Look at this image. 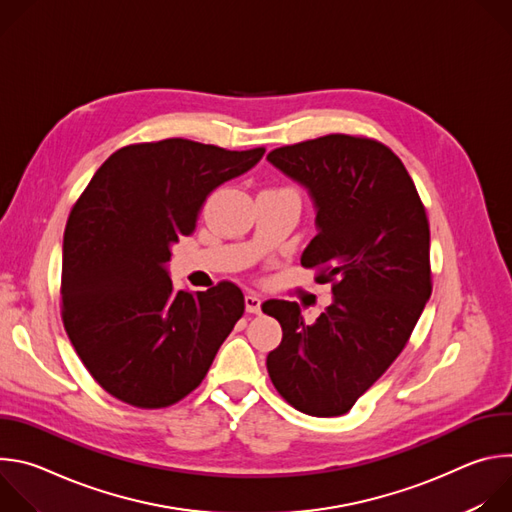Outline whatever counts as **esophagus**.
Returning a JSON list of instances; mask_svg holds the SVG:
<instances>
[{"label":"esophagus","mask_w":512,"mask_h":512,"mask_svg":"<svg viewBox=\"0 0 512 512\" xmlns=\"http://www.w3.org/2000/svg\"><path fill=\"white\" fill-rule=\"evenodd\" d=\"M261 304L263 300L257 294H247L245 296V308L249 314H259L261 312Z\"/></svg>","instance_id":"34e87169"}]
</instances>
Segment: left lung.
<instances>
[{"instance_id": "obj_1", "label": "left lung", "mask_w": 512, "mask_h": 512, "mask_svg": "<svg viewBox=\"0 0 512 512\" xmlns=\"http://www.w3.org/2000/svg\"><path fill=\"white\" fill-rule=\"evenodd\" d=\"M267 160L314 200L318 235L302 265L334 294L314 324L296 302L261 306L283 330L267 373L298 411L344 415L401 354L431 296L427 214L403 162L377 139L332 133Z\"/></svg>"}]
</instances>
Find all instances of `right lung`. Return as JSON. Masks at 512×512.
Instances as JSON below:
<instances>
[{"label": "right lung", "instance_id": "1", "mask_svg": "<svg viewBox=\"0 0 512 512\" xmlns=\"http://www.w3.org/2000/svg\"><path fill=\"white\" fill-rule=\"evenodd\" d=\"M265 148L231 152L182 137L111 154L72 206L62 245V322L91 377L141 409L178 403L206 377L245 312L229 281L176 291L172 245L196 229L206 196Z\"/></svg>", "mask_w": 512, "mask_h": 512}]
</instances>
